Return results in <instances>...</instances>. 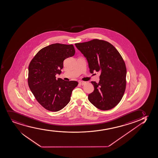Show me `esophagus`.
<instances>
[{"instance_id": "34e87169", "label": "esophagus", "mask_w": 158, "mask_h": 158, "mask_svg": "<svg viewBox=\"0 0 158 158\" xmlns=\"http://www.w3.org/2000/svg\"><path fill=\"white\" fill-rule=\"evenodd\" d=\"M78 83H79L80 84H81V85H84V84H85V83H86V82H84V81H79Z\"/></svg>"}]
</instances>
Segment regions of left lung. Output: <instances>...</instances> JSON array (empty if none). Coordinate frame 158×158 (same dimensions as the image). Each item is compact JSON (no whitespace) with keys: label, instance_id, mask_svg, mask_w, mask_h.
Returning <instances> with one entry per match:
<instances>
[{"label":"left lung","instance_id":"obj_1","mask_svg":"<svg viewBox=\"0 0 158 158\" xmlns=\"http://www.w3.org/2000/svg\"><path fill=\"white\" fill-rule=\"evenodd\" d=\"M77 48L88 61L90 72L100 73L98 83L92 81L94 91L88 99L100 110H110L122 99L126 90V64L113 45L97 39L76 43Z\"/></svg>","mask_w":158,"mask_h":158}]
</instances>
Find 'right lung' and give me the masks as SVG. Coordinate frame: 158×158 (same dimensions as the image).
I'll list each match as a JSON object with an SVG mask.
<instances>
[{"label": "right lung", "mask_w": 158, "mask_h": 158, "mask_svg": "<svg viewBox=\"0 0 158 158\" xmlns=\"http://www.w3.org/2000/svg\"><path fill=\"white\" fill-rule=\"evenodd\" d=\"M75 53L72 44L56 43L42 48L30 62L28 85L37 101L46 110L57 112L70 102L78 82L56 79V75L61 74L64 60Z\"/></svg>", "instance_id": "right-lung-1"}]
</instances>
